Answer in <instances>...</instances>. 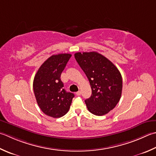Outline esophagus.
<instances>
[{"instance_id":"1","label":"esophagus","mask_w":156,"mask_h":156,"mask_svg":"<svg viewBox=\"0 0 156 156\" xmlns=\"http://www.w3.org/2000/svg\"><path fill=\"white\" fill-rule=\"evenodd\" d=\"M81 94H82V92H81L80 90H79V91H78L77 93H76V95L80 96V95H81Z\"/></svg>"}]
</instances>
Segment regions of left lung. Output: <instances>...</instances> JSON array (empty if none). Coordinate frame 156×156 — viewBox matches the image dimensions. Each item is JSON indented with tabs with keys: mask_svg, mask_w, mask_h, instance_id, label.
I'll return each instance as SVG.
<instances>
[{
	"mask_svg": "<svg viewBox=\"0 0 156 156\" xmlns=\"http://www.w3.org/2000/svg\"><path fill=\"white\" fill-rule=\"evenodd\" d=\"M76 60L89 80L92 94L84 101L90 113L107 114L120 99L122 78L120 71L105 57L97 52L74 54Z\"/></svg>",
	"mask_w": 156,
	"mask_h": 156,
	"instance_id": "obj_1",
	"label": "left lung"
}]
</instances>
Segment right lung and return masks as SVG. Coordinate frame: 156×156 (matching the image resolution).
<instances>
[{
	"mask_svg": "<svg viewBox=\"0 0 156 156\" xmlns=\"http://www.w3.org/2000/svg\"><path fill=\"white\" fill-rule=\"evenodd\" d=\"M71 54L53 55L40 67L34 76L33 89L39 108L48 116L61 118L67 114L74 94L67 92L61 74Z\"/></svg>",
	"mask_w": 156,
	"mask_h": 156,
	"instance_id": "right-lung-1",
	"label": "right lung"
}]
</instances>
